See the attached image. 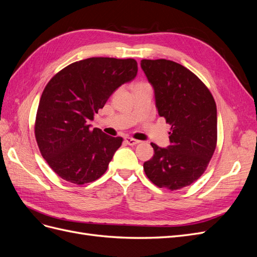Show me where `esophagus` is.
I'll return each instance as SVG.
<instances>
[{
	"label": "esophagus",
	"mask_w": 257,
	"mask_h": 257,
	"mask_svg": "<svg viewBox=\"0 0 257 257\" xmlns=\"http://www.w3.org/2000/svg\"><path fill=\"white\" fill-rule=\"evenodd\" d=\"M124 141H125V143H126L127 145H130V146H135V145L141 143L139 141H137V139L131 138V137H125V139H124Z\"/></svg>",
	"instance_id": "1"
}]
</instances>
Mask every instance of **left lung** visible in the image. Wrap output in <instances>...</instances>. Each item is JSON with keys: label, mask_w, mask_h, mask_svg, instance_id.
<instances>
[{"label": "left lung", "mask_w": 257, "mask_h": 257, "mask_svg": "<svg viewBox=\"0 0 257 257\" xmlns=\"http://www.w3.org/2000/svg\"><path fill=\"white\" fill-rule=\"evenodd\" d=\"M154 90L160 116L172 125L170 145L151 144L152 159L144 163L147 177L159 188L175 191L204 174L216 146V105L196 75L174 61L142 60Z\"/></svg>", "instance_id": "8db88e82"}]
</instances>
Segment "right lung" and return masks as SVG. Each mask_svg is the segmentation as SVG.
Segmentation results:
<instances>
[{
    "mask_svg": "<svg viewBox=\"0 0 257 257\" xmlns=\"http://www.w3.org/2000/svg\"><path fill=\"white\" fill-rule=\"evenodd\" d=\"M137 71L134 59L89 58L66 66L46 85L35 137L43 158L63 180L84 184L105 174L123 139L92 130L89 122Z\"/></svg>",
    "mask_w": 257,
    "mask_h": 257,
    "instance_id": "add662e5",
    "label": "right lung"
}]
</instances>
